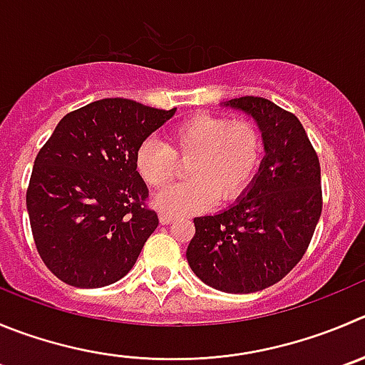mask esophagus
<instances>
[{"instance_id": "esophagus-1", "label": "esophagus", "mask_w": 365, "mask_h": 365, "mask_svg": "<svg viewBox=\"0 0 365 365\" xmlns=\"http://www.w3.org/2000/svg\"><path fill=\"white\" fill-rule=\"evenodd\" d=\"M175 215H172V213H165V211H163L161 215H159V220H161V224H172L173 220H175Z\"/></svg>"}]
</instances>
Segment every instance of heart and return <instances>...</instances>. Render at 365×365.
<instances>
[{
	"label": "heart",
	"mask_w": 365,
	"mask_h": 365,
	"mask_svg": "<svg viewBox=\"0 0 365 365\" xmlns=\"http://www.w3.org/2000/svg\"><path fill=\"white\" fill-rule=\"evenodd\" d=\"M263 138L251 120L195 114L170 130L168 141L147 140L138 147L134 165L152 188L168 185L188 165L190 180L166 186L154 202L165 213H195L217 199L231 200L251 182L262 161Z\"/></svg>",
	"instance_id": "obj_1"
}]
</instances>
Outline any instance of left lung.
<instances>
[{"instance_id":"8db88e82","label":"left lung","mask_w":365,"mask_h":365,"mask_svg":"<svg viewBox=\"0 0 365 365\" xmlns=\"http://www.w3.org/2000/svg\"><path fill=\"white\" fill-rule=\"evenodd\" d=\"M225 106L258 121L267 155L237 204L193 218L186 258L213 289L251 294L283 279L307 252L322 211L321 165L294 113L262 96H240Z\"/></svg>"}]
</instances>
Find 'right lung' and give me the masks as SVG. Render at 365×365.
<instances>
[{
  "instance_id": "1",
  "label": "right lung",
  "mask_w": 365,
  "mask_h": 365,
  "mask_svg": "<svg viewBox=\"0 0 365 365\" xmlns=\"http://www.w3.org/2000/svg\"><path fill=\"white\" fill-rule=\"evenodd\" d=\"M173 113L103 98L58 121L26 190L37 252L58 279L100 289L133 269L159 224L134 154Z\"/></svg>"
}]
</instances>
